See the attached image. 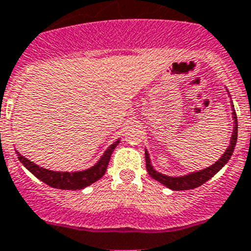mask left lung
Instances as JSON below:
<instances>
[{"label":"left lung","mask_w":251,"mask_h":251,"mask_svg":"<svg viewBox=\"0 0 251 251\" xmlns=\"http://www.w3.org/2000/svg\"><path fill=\"white\" fill-rule=\"evenodd\" d=\"M233 115H235V128H233L232 137H231V142H229L228 149L226 150V152L223 154V156L219 159L218 161H215V164H213L212 167L205 168L202 171L196 172V173H191V175L183 176V177H168V176L161 175L158 173L156 171H154V168L151 167L150 164V158H149L148 151H146V169H148L149 175L151 177L159 181L160 183L167 186L168 188L171 190H176V191H182V190H192V188H196L199 186H201L202 183H205L206 181H209L210 178L214 177L217 173H218L227 161L229 160L231 155H232L233 150H235L236 141H237V118H236V113L233 111Z\"/></svg>","instance_id":"1"}]
</instances>
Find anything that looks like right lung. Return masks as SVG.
Wrapping results in <instances>:
<instances>
[{
  "instance_id": "1",
  "label": "right lung",
  "mask_w": 251,
  "mask_h": 251,
  "mask_svg": "<svg viewBox=\"0 0 251 251\" xmlns=\"http://www.w3.org/2000/svg\"><path fill=\"white\" fill-rule=\"evenodd\" d=\"M118 144H119V141L111 145L110 148L105 151L102 158L99 160V163L95 167L90 168L87 171L74 172V173L49 171V169H45V168H41L39 165L34 164L33 161L22 156L19 152L18 158L32 175H34L38 179L45 182L46 185L51 186L53 188H61V190H80V188L87 187L93 182H96L97 179H100L105 175L109 161H110L111 154H113L114 149L117 148Z\"/></svg>"
}]
</instances>
